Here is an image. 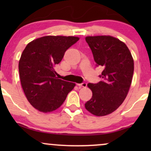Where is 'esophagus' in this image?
I'll use <instances>...</instances> for the list:
<instances>
[{"mask_svg": "<svg viewBox=\"0 0 151 151\" xmlns=\"http://www.w3.org/2000/svg\"><path fill=\"white\" fill-rule=\"evenodd\" d=\"M77 85L79 86H81V87H86L87 86V84L86 82H82L81 84H77Z\"/></svg>", "mask_w": 151, "mask_h": 151, "instance_id": "esophagus-1", "label": "esophagus"}]
</instances>
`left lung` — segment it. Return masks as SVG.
<instances>
[{
  "instance_id": "8db88e82",
  "label": "left lung",
  "mask_w": 151,
  "mask_h": 151,
  "mask_svg": "<svg viewBox=\"0 0 151 151\" xmlns=\"http://www.w3.org/2000/svg\"><path fill=\"white\" fill-rule=\"evenodd\" d=\"M96 66L103 69L96 84L89 83L92 97L86 102L88 111L97 116L111 114L124 102L132 81L134 63L124 42L111 36H88L85 38Z\"/></svg>"
}]
</instances>
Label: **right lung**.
Wrapping results in <instances>:
<instances>
[{
	"instance_id": "obj_1",
	"label": "right lung",
	"mask_w": 151,
	"mask_h": 151,
	"mask_svg": "<svg viewBox=\"0 0 151 151\" xmlns=\"http://www.w3.org/2000/svg\"><path fill=\"white\" fill-rule=\"evenodd\" d=\"M79 40L73 36H45L27 45L19 61L21 85L30 104L44 113L58 109L75 84L56 77L55 67Z\"/></svg>"
}]
</instances>
